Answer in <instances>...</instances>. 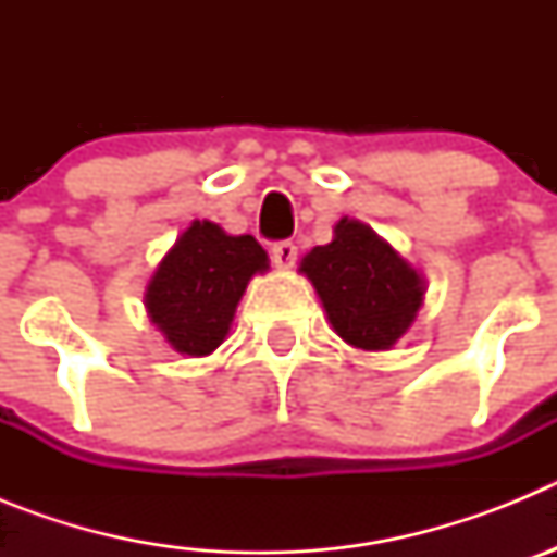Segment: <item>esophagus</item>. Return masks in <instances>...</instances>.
Returning <instances> with one entry per match:
<instances>
[{
    "mask_svg": "<svg viewBox=\"0 0 557 557\" xmlns=\"http://www.w3.org/2000/svg\"><path fill=\"white\" fill-rule=\"evenodd\" d=\"M270 259H273L275 268H282V270H289L295 264V259H298V248H295L293 243H275L273 248H270Z\"/></svg>",
    "mask_w": 557,
    "mask_h": 557,
    "instance_id": "34e87169",
    "label": "esophagus"
}]
</instances>
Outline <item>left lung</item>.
<instances>
[{
    "label": "left lung",
    "mask_w": 557,
    "mask_h": 557,
    "mask_svg": "<svg viewBox=\"0 0 557 557\" xmlns=\"http://www.w3.org/2000/svg\"><path fill=\"white\" fill-rule=\"evenodd\" d=\"M301 273L334 332L362 351H387L405 337L424 304V278L359 220L343 218L334 239L301 259Z\"/></svg>",
    "instance_id": "8db88e82"
}]
</instances>
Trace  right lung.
<instances>
[{
    "label": "right lung",
    "instance_id": "add662e5",
    "mask_svg": "<svg viewBox=\"0 0 557 557\" xmlns=\"http://www.w3.org/2000/svg\"><path fill=\"white\" fill-rule=\"evenodd\" d=\"M268 253L250 234L231 236L209 220H195L152 273L145 307L172 348L206 357L228 337L236 304Z\"/></svg>",
    "mask_w": 557,
    "mask_h": 557
}]
</instances>
